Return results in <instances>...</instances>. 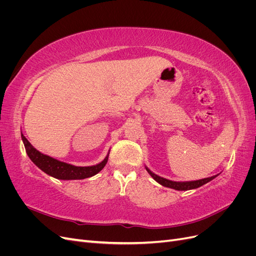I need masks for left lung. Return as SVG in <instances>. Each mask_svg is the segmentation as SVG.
I'll list each match as a JSON object with an SVG mask.
<instances>
[{"label":"left lung","mask_w":256,"mask_h":256,"mask_svg":"<svg viewBox=\"0 0 256 256\" xmlns=\"http://www.w3.org/2000/svg\"><path fill=\"white\" fill-rule=\"evenodd\" d=\"M146 171L148 172V174L154 178V180H156L158 184H160L161 186H164V187H168V188H172L178 191H187V190H191V189H196L200 186H203L205 184H207L208 182L212 180L214 178H216L219 174L214 175L212 177H207V178H203V180H190V182H174V180H166V178H164L161 176H158L157 174H154V172H152L150 170L145 166Z\"/></svg>","instance_id":"left-lung-1"}]
</instances>
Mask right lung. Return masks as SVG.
<instances>
[{
	"label": "right lung",
	"instance_id": "obj_1",
	"mask_svg": "<svg viewBox=\"0 0 256 256\" xmlns=\"http://www.w3.org/2000/svg\"><path fill=\"white\" fill-rule=\"evenodd\" d=\"M22 142L24 144L26 152L28 158L32 160L33 164L40 168L42 172L48 174L56 180H84V178L92 177L99 173L104 168L109 158V152L106 158L99 162V164L90 166H76L72 164H66V162L54 159L48 154H44L37 150L35 147L30 144L28 138L21 132Z\"/></svg>",
	"mask_w": 256,
	"mask_h": 256
}]
</instances>
